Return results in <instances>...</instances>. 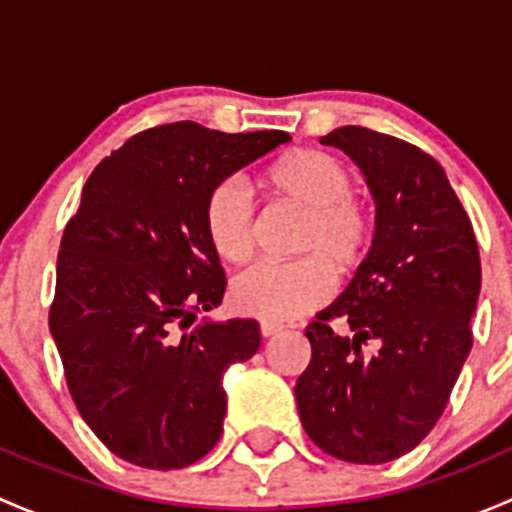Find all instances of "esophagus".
Listing matches in <instances>:
<instances>
[{
  "label": "esophagus",
  "instance_id": "34e87169",
  "mask_svg": "<svg viewBox=\"0 0 512 512\" xmlns=\"http://www.w3.org/2000/svg\"><path fill=\"white\" fill-rule=\"evenodd\" d=\"M260 332H262V337H275L277 332H282V324H275V322H260Z\"/></svg>",
  "mask_w": 512,
  "mask_h": 512
}]
</instances>
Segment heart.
<instances>
[{
	"mask_svg": "<svg viewBox=\"0 0 512 512\" xmlns=\"http://www.w3.org/2000/svg\"><path fill=\"white\" fill-rule=\"evenodd\" d=\"M277 203L304 213L297 252L302 260L260 262L232 285V302L262 319H292L319 307L332 294V267L347 275L361 265L371 245V218L352 198V175L319 151L287 153L265 173ZM203 227L215 255L230 265L255 250V213L240 185H215L203 208Z\"/></svg>",
	"mask_w": 512,
	"mask_h": 512,
	"instance_id": "1",
	"label": "heart"
}]
</instances>
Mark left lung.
Returning <instances> with one entry per match:
<instances>
[{
	"label": "left lung",
	"instance_id": "8db88e82",
	"mask_svg": "<svg viewBox=\"0 0 512 512\" xmlns=\"http://www.w3.org/2000/svg\"><path fill=\"white\" fill-rule=\"evenodd\" d=\"M364 173L376 230L349 287L307 327L294 396L307 436L339 461H394L428 436L473 344V225L446 173L411 143L361 126L322 136ZM342 318L352 335L328 327ZM371 346V350H366Z\"/></svg>",
	"mask_w": 512,
	"mask_h": 512
}]
</instances>
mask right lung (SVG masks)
<instances>
[{
  "mask_svg": "<svg viewBox=\"0 0 512 512\" xmlns=\"http://www.w3.org/2000/svg\"><path fill=\"white\" fill-rule=\"evenodd\" d=\"M289 141L193 121L148 128L86 180L56 262L49 329L81 418L123 461L173 471L223 433V376L260 349L255 319L200 322L225 272L203 227L208 193Z\"/></svg>",
  "mask_w": 512,
  "mask_h": 512,
  "instance_id": "obj_1",
  "label": "right lung"
}]
</instances>
